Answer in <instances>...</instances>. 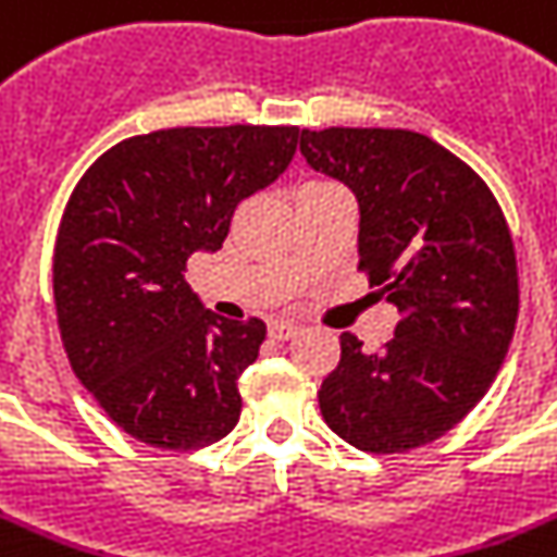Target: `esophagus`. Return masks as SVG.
Segmentation results:
<instances>
[{"mask_svg": "<svg viewBox=\"0 0 557 557\" xmlns=\"http://www.w3.org/2000/svg\"><path fill=\"white\" fill-rule=\"evenodd\" d=\"M297 325H292V322H271L269 325V336L274 339V343H286V339H292V336H297Z\"/></svg>", "mask_w": 557, "mask_h": 557, "instance_id": "obj_1", "label": "esophagus"}]
</instances>
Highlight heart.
Returning a JSON list of instances; mask_svg holds the SVG:
<instances>
[{"instance_id":"heart-1","label":"heart","mask_w":557,"mask_h":557,"mask_svg":"<svg viewBox=\"0 0 557 557\" xmlns=\"http://www.w3.org/2000/svg\"><path fill=\"white\" fill-rule=\"evenodd\" d=\"M314 189H343V186L334 184V181H308L306 186H300V191H314Z\"/></svg>"}]
</instances>
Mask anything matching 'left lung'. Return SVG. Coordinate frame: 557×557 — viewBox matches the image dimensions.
I'll return each instance as SVG.
<instances>
[{
  "label": "left lung",
  "mask_w": 557,
  "mask_h": 557,
  "mask_svg": "<svg viewBox=\"0 0 557 557\" xmlns=\"http://www.w3.org/2000/svg\"><path fill=\"white\" fill-rule=\"evenodd\" d=\"M314 170L359 200V271L399 308L380 350L339 336L322 419L362 453L399 456L453 430L502 368L518 320V263L498 200L450 149L382 127L302 129Z\"/></svg>",
  "instance_id": "8db88e82"
}]
</instances>
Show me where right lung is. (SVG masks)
<instances>
[{
    "label": "right lung",
    "mask_w": 557,
    "mask_h": 557,
    "mask_svg": "<svg viewBox=\"0 0 557 557\" xmlns=\"http://www.w3.org/2000/svg\"><path fill=\"white\" fill-rule=\"evenodd\" d=\"M300 127H172L98 156L64 207L53 251L62 345L82 385L124 433L200 450L240 419L237 376L263 320H223L184 271L223 246L243 200L294 158Z\"/></svg>",
    "instance_id": "right-lung-1"
}]
</instances>
